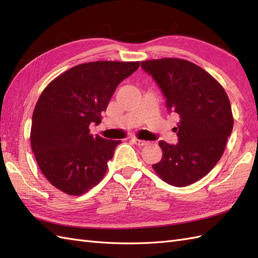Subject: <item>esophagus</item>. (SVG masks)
Wrapping results in <instances>:
<instances>
[{
    "label": "esophagus",
    "mask_w": 258,
    "mask_h": 258,
    "mask_svg": "<svg viewBox=\"0 0 258 258\" xmlns=\"http://www.w3.org/2000/svg\"><path fill=\"white\" fill-rule=\"evenodd\" d=\"M131 141H132L135 145H139V146H144V145H146V144H147V142H146V141L139 140V139H135V138H134V139H132Z\"/></svg>",
    "instance_id": "34e87169"
}]
</instances>
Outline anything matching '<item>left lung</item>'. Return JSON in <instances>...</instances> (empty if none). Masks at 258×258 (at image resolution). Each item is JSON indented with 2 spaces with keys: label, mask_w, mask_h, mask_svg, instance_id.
<instances>
[{
  "label": "left lung",
  "mask_w": 258,
  "mask_h": 258,
  "mask_svg": "<svg viewBox=\"0 0 258 258\" xmlns=\"http://www.w3.org/2000/svg\"><path fill=\"white\" fill-rule=\"evenodd\" d=\"M142 68L160 86L168 111L180 117L178 143L160 141L163 157L152 167L169 185L193 184L221 160L234 124L231 102L211 74L186 59H149Z\"/></svg>",
  "instance_id": "obj_1"
}]
</instances>
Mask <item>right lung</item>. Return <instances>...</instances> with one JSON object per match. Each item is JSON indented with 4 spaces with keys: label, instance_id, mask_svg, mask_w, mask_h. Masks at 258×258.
<instances>
[{
    "label": "right lung",
    "instance_id": "right-lung-1",
    "mask_svg": "<svg viewBox=\"0 0 258 258\" xmlns=\"http://www.w3.org/2000/svg\"><path fill=\"white\" fill-rule=\"evenodd\" d=\"M140 62L96 61L65 71L42 92L33 112L31 146L41 172L69 195L86 193L101 182L120 141L90 133L124 79Z\"/></svg>",
    "mask_w": 258,
    "mask_h": 258
}]
</instances>
